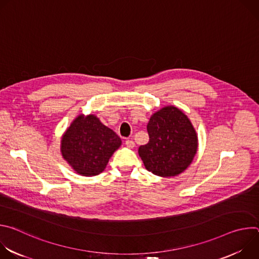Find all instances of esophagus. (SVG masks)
<instances>
[{"instance_id": "1", "label": "esophagus", "mask_w": 259, "mask_h": 259, "mask_svg": "<svg viewBox=\"0 0 259 259\" xmlns=\"http://www.w3.org/2000/svg\"><path fill=\"white\" fill-rule=\"evenodd\" d=\"M125 143H126L127 147H129V149H133V147L135 146V143H134V141H133V140H131V139H127Z\"/></svg>"}]
</instances>
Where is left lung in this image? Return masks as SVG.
I'll list each match as a JSON object with an SVG mask.
<instances>
[{
  "label": "left lung",
  "mask_w": 259,
  "mask_h": 259,
  "mask_svg": "<svg viewBox=\"0 0 259 259\" xmlns=\"http://www.w3.org/2000/svg\"><path fill=\"white\" fill-rule=\"evenodd\" d=\"M147 133L150 140L140 145L138 154L152 173L170 177L186 170L198 149V137L189 120L175 106H165L154 114Z\"/></svg>",
  "instance_id": "left-lung-1"
}]
</instances>
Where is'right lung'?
<instances>
[{
    "label": "right lung",
    "instance_id": "1",
    "mask_svg": "<svg viewBox=\"0 0 259 259\" xmlns=\"http://www.w3.org/2000/svg\"><path fill=\"white\" fill-rule=\"evenodd\" d=\"M122 141L93 115L79 116L61 139L63 158L79 174L94 176L101 173Z\"/></svg>",
    "mask_w": 259,
    "mask_h": 259
}]
</instances>
